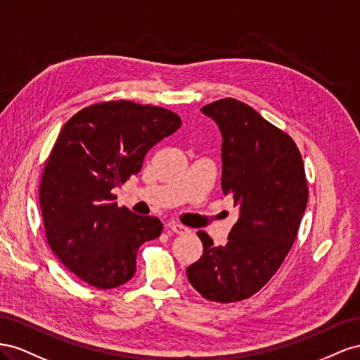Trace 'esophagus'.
<instances>
[{"instance_id":"obj_1","label":"esophagus","mask_w":360,"mask_h":360,"mask_svg":"<svg viewBox=\"0 0 360 360\" xmlns=\"http://www.w3.org/2000/svg\"><path fill=\"white\" fill-rule=\"evenodd\" d=\"M167 229L172 231V232H174V233H187V232L190 231V229L187 228V226L179 224V223H174V221H170V223L167 224Z\"/></svg>"}]
</instances>
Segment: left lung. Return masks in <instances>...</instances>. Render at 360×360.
I'll return each instance as SVG.
<instances>
[{
  "mask_svg": "<svg viewBox=\"0 0 360 360\" xmlns=\"http://www.w3.org/2000/svg\"><path fill=\"white\" fill-rule=\"evenodd\" d=\"M220 129L221 190L240 208L226 245L199 231L203 253L187 269L191 286L211 302L249 299L279 270L307 203L303 160L294 140L241 101L202 107Z\"/></svg>",
  "mask_w": 360,
  "mask_h": 360,
  "instance_id": "left-lung-1",
  "label": "left lung"
}]
</instances>
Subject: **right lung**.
<instances>
[{"instance_id":"right-lung-1","label":"right lung","mask_w":360,"mask_h":360,"mask_svg":"<svg viewBox=\"0 0 360 360\" xmlns=\"http://www.w3.org/2000/svg\"><path fill=\"white\" fill-rule=\"evenodd\" d=\"M179 127L170 110L111 101L83 108L61 128L39 200L49 248L81 281L99 290L123 285L136 273L140 245L161 235L157 217L119 208L112 190Z\"/></svg>"}]
</instances>
